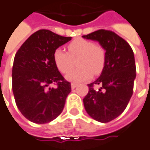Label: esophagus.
<instances>
[{"label": "esophagus", "instance_id": "esophagus-1", "mask_svg": "<svg viewBox=\"0 0 150 150\" xmlns=\"http://www.w3.org/2000/svg\"><path fill=\"white\" fill-rule=\"evenodd\" d=\"M71 87H72V89H75L76 88V87H77V84H76V83H72V84H71Z\"/></svg>", "mask_w": 150, "mask_h": 150}]
</instances>
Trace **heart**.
Returning a JSON list of instances; mask_svg holds the SVG:
<instances>
[{
    "mask_svg": "<svg viewBox=\"0 0 150 150\" xmlns=\"http://www.w3.org/2000/svg\"><path fill=\"white\" fill-rule=\"evenodd\" d=\"M68 52L56 49L53 54L54 61L59 71L67 73L77 61L79 68L66 75V79L73 82L89 81L95 75L100 74L106 64V50L100 45L83 38H77L67 45Z\"/></svg>",
    "mask_w": 150,
    "mask_h": 150,
    "instance_id": "1",
    "label": "heart"
}]
</instances>
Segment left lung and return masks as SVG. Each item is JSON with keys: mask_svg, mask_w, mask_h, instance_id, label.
<instances>
[{"mask_svg": "<svg viewBox=\"0 0 150 150\" xmlns=\"http://www.w3.org/2000/svg\"><path fill=\"white\" fill-rule=\"evenodd\" d=\"M83 38L98 41L107 55L100 77L88 84L84 107L95 120L108 122L124 111L132 96L136 75L134 53L123 38L110 30H97ZM96 85L101 87L96 89Z\"/></svg>", "mask_w": 150, "mask_h": 150, "instance_id": "1", "label": "left lung"}]
</instances>
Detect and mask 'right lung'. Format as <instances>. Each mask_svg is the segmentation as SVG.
Masks as SVG:
<instances>
[{
    "instance_id": "right-lung-1",
    "label": "right lung",
    "mask_w": 150,
    "mask_h": 150,
    "mask_svg": "<svg viewBox=\"0 0 150 150\" xmlns=\"http://www.w3.org/2000/svg\"><path fill=\"white\" fill-rule=\"evenodd\" d=\"M71 39L50 30H38L15 54L12 69L14 100L22 114L34 123L50 122L64 109L71 83L59 72L53 54ZM50 84L57 87L50 88Z\"/></svg>"
}]
</instances>
